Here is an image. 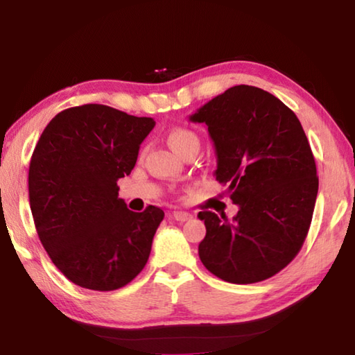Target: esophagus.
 <instances>
[{
	"label": "esophagus",
	"instance_id": "obj_1",
	"mask_svg": "<svg viewBox=\"0 0 355 355\" xmlns=\"http://www.w3.org/2000/svg\"><path fill=\"white\" fill-rule=\"evenodd\" d=\"M172 219H175L178 222H184V220H189L192 216L189 213H184V211H173L172 214Z\"/></svg>",
	"mask_w": 355,
	"mask_h": 355
}]
</instances>
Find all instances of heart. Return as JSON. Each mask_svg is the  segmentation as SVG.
<instances>
[{
    "label": "heart",
    "mask_w": 355,
    "mask_h": 355,
    "mask_svg": "<svg viewBox=\"0 0 355 355\" xmlns=\"http://www.w3.org/2000/svg\"><path fill=\"white\" fill-rule=\"evenodd\" d=\"M167 142L169 146L175 150L178 155H182L184 150H188L192 146H200V139L194 131H191L188 128H172L169 133H167Z\"/></svg>",
    "instance_id": "obj_1"
}]
</instances>
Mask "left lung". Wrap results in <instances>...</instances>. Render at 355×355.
Segmentation results:
<instances>
[{
    "mask_svg": "<svg viewBox=\"0 0 355 355\" xmlns=\"http://www.w3.org/2000/svg\"><path fill=\"white\" fill-rule=\"evenodd\" d=\"M189 120L214 144L216 180L238 205L233 219L200 211L199 257L230 284L266 280L290 264L307 238L318 196L313 153L290 107L260 87L233 86Z\"/></svg>",
    "mask_w": 355,
    "mask_h": 355,
    "instance_id": "8db88e82",
    "label": "left lung"
}]
</instances>
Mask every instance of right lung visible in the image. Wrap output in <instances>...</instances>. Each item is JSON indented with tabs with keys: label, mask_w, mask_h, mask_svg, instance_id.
Listing matches in <instances>:
<instances>
[{
	"label": "right lung",
	"mask_w": 355,
	"mask_h": 355,
	"mask_svg": "<svg viewBox=\"0 0 355 355\" xmlns=\"http://www.w3.org/2000/svg\"><path fill=\"white\" fill-rule=\"evenodd\" d=\"M155 127L105 105L51 119L29 164V205L46 254L65 277L94 291L130 284L148 260L164 211H130L117 180L130 175Z\"/></svg>",
	"instance_id": "right-lung-1"
}]
</instances>
